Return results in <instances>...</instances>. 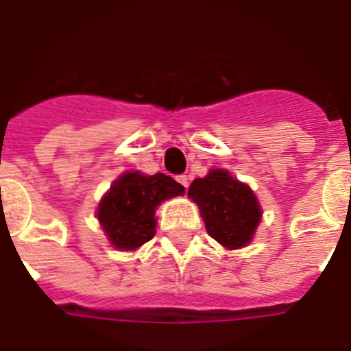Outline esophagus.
<instances>
[{"label": "esophagus", "mask_w": 351, "mask_h": 351, "mask_svg": "<svg viewBox=\"0 0 351 351\" xmlns=\"http://www.w3.org/2000/svg\"><path fill=\"white\" fill-rule=\"evenodd\" d=\"M176 180H178V184H182L187 189L189 187V176L187 175H180V176H176Z\"/></svg>", "instance_id": "34e87169"}]
</instances>
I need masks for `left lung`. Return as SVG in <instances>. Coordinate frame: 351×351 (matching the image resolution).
<instances>
[{
    "instance_id": "obj_1",
    "label": "left lung",
    "mask_w": 351,
    "mask_h": 351,
    "mask_svg": "<svg viewBox=\"0 0 351 351\" xmlns=\"http://www.w3.org/2000/svg\"><path fill=\"white\" fill-rule=\"evenodd\" d=\"M199 208L207 234L226 250H239L252 243L262 219V207L248 184L226 169H208L196 178L187 193Z\"/></svg>"
}]
</instances>
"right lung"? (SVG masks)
Listing matches in <instances>:
<instances>
[{
    "label": "right lung",
    "instance_id": "add662e5",
    "mask_svg": "<svg viewBox=\"0 0 351 351\" xmlns=\"http://www.w3.org/2000/svg\"><path fill=\"white\" fill-rule=\"evenodd\" d=\"M184 193V185L164 173L125 171L99 199L96 217L114 248L135 252L157 232L158 205Z\"/></svg>",
    "mask_w": 351,
    "mask_h": 351
}]
</instances>
